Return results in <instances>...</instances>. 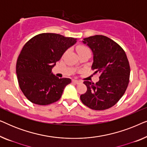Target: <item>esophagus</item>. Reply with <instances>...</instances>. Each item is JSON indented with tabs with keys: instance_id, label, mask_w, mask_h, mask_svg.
Returning a JSON list of instances; mask_svg holds the SVG:
<instances>
[{
	"instance_id": "34e87169",
	"label": "esophagus",
	"mask_w": 147,
	"mask_h": 147,
	"mask_svg": "<svg viewBox=\"0 0 147 147\" xmlns=\"http://www.w3.org/2000/svg\"><path fill=\"white\" fill-rule=\"evenodd\" d=\"M72 82H73L74 83L76 84H80V83H82V82L78 81V80H72Z\"/></svg>"
}]
</instances>
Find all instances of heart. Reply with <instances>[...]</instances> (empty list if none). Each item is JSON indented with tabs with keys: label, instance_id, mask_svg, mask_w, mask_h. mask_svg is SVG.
Returning a JSON list of instances; mask_svg holds the SVG:
<instances>
[{
	"label": "heart",
	"instance_id": "1",
	"mask_svg": "<svg viewBox=\"0 0 147 147\" xmlns=\"http://www.w3.org/2000/svg\"><path fill=\"white\" fill-rule=\"evenodd\" d=\"M78 53H82V52H84V51H90L89 49L87 47H84V46H80V47H78Z\"/></svg>",
	"mask_w": 147,
	"mask_h": 147
}]
</instances>
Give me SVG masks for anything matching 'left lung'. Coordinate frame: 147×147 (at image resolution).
<instances>
[{"mask_svg": "<svg viewBox=\"0 0 147 147\" xmlns=\"http://www.w3.org/2000/svg\"><path fill=\"white\" fill-rule=\"evenodd\" d=\"M93 53L92 70L99 74L96 83L84 81L87 91L80 96L82 103L95 110L115 105L125 93L129 83L130 65L125 51L115 41L104 35L84 39Z\"/></svg>", "mask_w": 147, "mask_h": 147, "instance_id": "1", "label": "left lung"}]
</instances>
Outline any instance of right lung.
Wrapping results in <instances>:
<instances>
[{
  "label": "right lung",
  "mask_w": 147,
  "mask_h": 147,
  "mask_svg": "<svg viewBox=\"0 0 147 147\" xmlns=\"http://www.w3.org/2000/svg\"><path fill=\"white\" fill-rule=\"evenodd\" d=\"M76 39L55 33L35 36L23 46L16 65V73L21 91L32 103L48 105L61 97L69 78H59L51 72Z\"/></svg>",
  "instance_id": "add662e5"
}]
</instances>
